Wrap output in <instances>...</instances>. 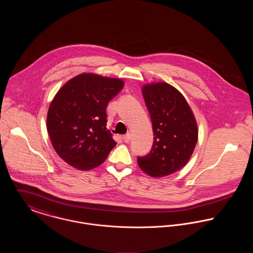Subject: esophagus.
<instances>
[{"mask_svg":"<svg viewBox=\"0 0 253 253\" xmlns=\"http://www.w3.org/2000/svg\"><path fill=\"white\" fill-rule=\"evenodd\" d=\"M122 137H123L124 142H129V141H130V139H131V134H130V133H128V134L124 135Z\"/></svg>","mask_w":253,"mask_h":253,"instance_id":"esophagus-1","label":"esophagus"}]
</instances>
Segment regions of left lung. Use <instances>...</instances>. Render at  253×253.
Here are the masks:
<instances>
[{"mask_svg": "<svg viewBox=\"0 0 253 253\" xmlns=\"http://www.w3.org/2000/svg\"><path fill=\"white\" fill-rule=\"evenodd\" d=\"M142 95L154 141L147 155L137 157L138 167L152 177L172 174L186 166L195 150L198 137L195 116L181 92L167 83L143 85Z\"/></svg>", "mask_w": 253, "mask_h": 253, "instance_id": "obj_1", "label": "left lung"}]
</instances>
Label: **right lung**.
<instances>
[{
    "instance_id": "obj_1",
    "label": "right lung",
    "mask_w": 253,
    "mask_h": 253,
    "mask_svg": "<svg viewBox=\"0 0 253 253\" xmlns=\"http://www.w3.org/2000/svg\"><path fill=\"white\" fill-rule=\"evenodd\" d=\"M123 85L120 79L84 73L58 90L48 110L47 131L63 161L89 170L106 160L117 145L106 127V109Z\"/></svg>"
}]
</instances>
